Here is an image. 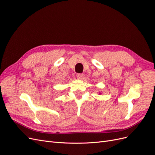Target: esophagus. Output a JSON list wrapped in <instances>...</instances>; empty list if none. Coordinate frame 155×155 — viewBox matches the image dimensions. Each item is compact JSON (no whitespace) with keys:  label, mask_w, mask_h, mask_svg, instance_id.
I'll return each mask as SVG.
<instances>
[{"label":"esophagus","mask_w":155,"mask_h":155,"mask_svg":"<svg viewBox=\"0 0 155 155\" xmlns=\"http://www.w3.org/2000/svg\"><path fill=\"white\" fill-rule=\"evenodd\" d=\"M77 77L79 79H83L84 78V74H78Z\"/></svg>","instance_id":"34e87169"}]
</instances>
